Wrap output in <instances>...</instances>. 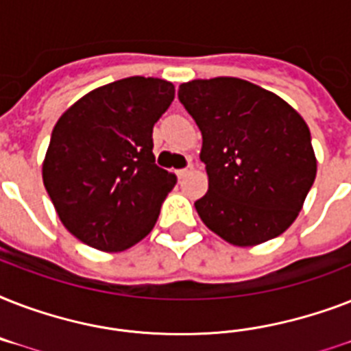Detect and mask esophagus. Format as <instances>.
Segmentation results:
<instances>
[{
    "label": "esophagus",
    "mask_w": 351,
    "mask_h": 351,
    "mask_svg": "<svg viewBox=\"0 0 351 351\" xmlns=\"http://www.w3.org/2000/svg\"><path fill=\"white\" fill-rule=\"evenodd\" d=\"M189 171H191V164L187 165V167H184V169L176 171V176H178V178H184V176H186L187 173H189Z\"/></svg>",
    "instance_id": "esophagus-1"
}]
</instances>
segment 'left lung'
<instances>
[{
  "mask_svg": "<svg viewBox=\"0 0 351 351\" xmlns=\"http://www.w3.org/2000/svg\"><path fill=\"white\" fill-rule=\"evenodd\" d=\"M178 100L202 132L209 189L195 202L209 230L255 245L288 230L313 186L317 160L300 114L239 78L193 80Z\"/></svg>",
  "mask_w": 351,
  "mask_h": 351,
  "instance_id": "left-lung-1",
  "label": "left lung"
}]
</instances>
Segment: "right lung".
Returning <instances> with one entry per match:
<instances>
[{
  "label": "right lung",
  "mask_w": 351,
  "mask_h": 351,
  "mask_svg": "<svg viewBox=\"0 0 351 351\" xmlns=\"http://www.w3.org/2000/svg\"><path fill=\"white\" fill-rule=\"evenodd\" d=\"M173 100L169 82L131 76L90 90L54 125L43 184L84 244L123 251L154 228L176 176L154 164L153 127Z\"/></svg>",
  "instance_id": "1"
}]
</instances>
